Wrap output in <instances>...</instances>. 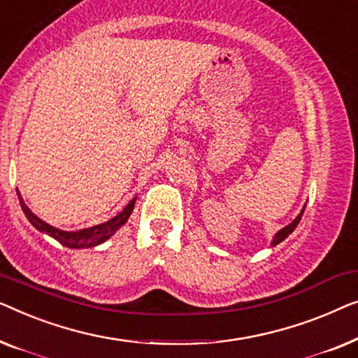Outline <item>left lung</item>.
I'll return each mask as SVG.
<instances>
[{"label":"left lung","instance_id":"1","mask_svg":"<svg viewBox=\"0 0 358 358\" xmlns=\"http://www.w3.org/2000/svg\"><path fill=\"white\" fill-rule=\"evenodd\" d=\"M305 206H306V204H305ZM305 206H303V209L300 210V214L296 215V217H295L294 220H292V222H290L289 225H285L284 229H280V230L278 231V234H275V235L273 236V241H271V245H273V246L279 245L280 241H284V240L287 238V236H289V235L292 234V231H294V230L296 229V225H299V222L301 220V215H303V213H305Z\"/></svg>","mask_w":358,"mask_h":358}]
</instances>
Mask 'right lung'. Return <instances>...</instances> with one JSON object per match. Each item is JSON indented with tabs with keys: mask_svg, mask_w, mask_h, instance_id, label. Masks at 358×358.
Segmentation results:
<instances>
[{
	"mask_svg": "<svg viewBox=\"0 0 358 358\" xmlns=\"http://www.w3.org/2000/svg\"><path fill=\"white\" fill-rule=\"evenodd\" d=\"M17 198H19V203H21V208L24 210V214H26L27 220L34 225L35 229H37L38 231H42V234H45V235L52 236V238L59 241L63 246H68V248H73V250L92 248V246H97L100 243H103V241H107L110 236L115 234V231H117L118 229H122L123 225L128 222L129 215L134 209V203H136V198L131 199L127 208H124L122 213H118L113 219L107 220V222L94 225V227L68 231V230L53 227V225H50L45 222V220L37 217V215H35L32 210L27 208L26 203H24L19 189H17Z\"/></svg>",
	"mask_w": 358,
	"mask_h": 358,
	"instance_id": "1",
	"label": "right lung"
}]
</instances>
